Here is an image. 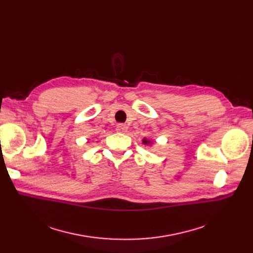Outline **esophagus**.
Masks as SVG:
<instances>
[{
  "label": "esophagus",
  "mask_w": 253,
  "mask_h": 253,
  "mask_svg": "<svg viewBox=\"0 0 253 253\" xmlns=\"http://www.w3.org/2000/svg\"><path fill=\"white\" fill-rule=\"evenodd\" d=\"M116 130L118 132H120V133H125V132H127V130H128V127L125 124H118Z\"/></svg>",
  "instance_id": "34e87169"
}]
</instances>
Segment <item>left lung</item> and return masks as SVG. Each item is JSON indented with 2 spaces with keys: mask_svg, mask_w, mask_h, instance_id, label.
<instances>
[{
  "mask_svg": "<svg viewBox=\"0 0 253 253\" xmlns=\"http://www.w3.org/2000/svg\"><path fill=\"white\" fill-rule=\"evenodd\" d=\"M142 143L145 144V145H152V144H153V141L150 140V139H147V138L144 137V138L142 139Z\"/></svg>",
  "mask_w": 253,
  "mask_h": 253,
  "instance_id": "obj_1",
  "label": "left lung"
}]
</instances>
